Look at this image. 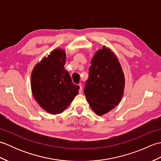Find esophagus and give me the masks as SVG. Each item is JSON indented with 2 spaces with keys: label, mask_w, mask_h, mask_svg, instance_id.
<instances>
[{
  "label": "esophagus",
  "mask_w": 161,
  "mask_h": 161,
  "mask_svg": "<svg viewBox=\"0 0 161 161\" xmlns=\"http://www.w3.org/2000/svg\"><path fill=\"white\" fill-rule=\"evenodd\" d=\"M79 86H80V90H79V92L81 93L82 92V85L81 84H79Z\"/></svg>",
  "instance_id": "obj_1"
}]
</instances>
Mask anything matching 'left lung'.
Returning <instances> with one entry per match:
<instances>
[{
  "mask_svg": "<svg viewBox=\"0 0 161 161\" xmlns=\"http://www.w3.org/2000/svg\"><path fill=\"white\" fill-rule=\"evenodd\" d=\"M125 76L115 54L106 47L91 60L84 94L95 114L102 115L114 108L124 93Z\"/></svg>",
  "mask_w": 161,
  "mask_h": 161,
  "instance_id": "left-lung-1",
  "label": "left lung"
}]
</instances>
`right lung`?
<instances>
[{"mask_svg":"<svg viewBox=\"0 0 161 161\" xmlns=\"http://www.w3.org/2000/svg\"><path fill=\"white\" fill-rule=\"evenodd\" d=\"M66 53L55 49L34 68L31 88L35 100L51 114H61L79 93L80 86L73 84L65 70Z\"/></svg>","mask_w":161,"mask_h":161,"instance_id":"1","label":"right lung"}]
</instances>
